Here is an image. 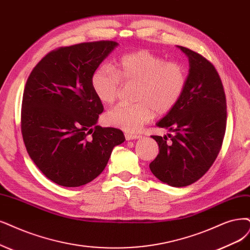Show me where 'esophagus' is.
<instances>
[{
  "instance_id": "esophagus-1",
  "label": "esophagus",
  "mask_w": 250,
  "mask_h": 250,
  "mask_svg": "<svg viewBox=\"0 0 250 250\" xmlns=\"http://www.w3.org/2000/svg\"><path fill=\"white\" fill-rule=\"evenodd\" d=\"M125 137L126 140H135V139H139L140 135L131 134V133H125Z\"/></svg>"
}]
</instances>
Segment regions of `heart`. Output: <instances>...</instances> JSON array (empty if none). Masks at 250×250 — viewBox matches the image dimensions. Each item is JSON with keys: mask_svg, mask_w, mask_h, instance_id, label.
I'll use <instances>...</instances> for the list:
<instances>
[{"mask_svg": "<svg viewBox=\"0 0 250 250\" xmlns=\"http://www.w3.org/2000/svg\"><path fill=\"white\" fill-rule=\"evenodd\" d=\"M188 82L187 71L176 62H166L149 50H138L120 58L115 68L102 66L92 74L90 84L97 99L109 105L118 98L123 83H137L134 104L120 103L109 110V125L137 132L154 113L166 114L177 105Z\"/></svg>", "mask_w": 250, "mask_h": 250, "instance_id": "heart-1", "label": "heart"}]
</instances>
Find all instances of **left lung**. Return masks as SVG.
Instances as JSON below:
<instances>
[{
	"label": "left lung",
	"mask_w": 250,
	"mask_h": 250,
	"mask_svg": "<svg viewBox=\"0 0 250 250\" xmlns=\"http://www.w3.org/2000/svg\"><path fill=\"white\" fill-rule=\"evenodd\" d=\"M189 70L186 89L177 105L156 125L172 134L151 136L160 153L149 164L162 182L182 188L199 180L214 163L227 125V101L223 82L207 59L183 46Z\"/></svg>",
	"instance_id": "8db88e82"
}]
</instances>
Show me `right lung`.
Returning a JSON list of instances; mask_svg holds the SVG:
<instances>
[{"mask_svg":"<svg viewBox=\"0 0 250 250\" xmlns=\"http://www.w3.org/2000/svg\"><path fill=\"white\" fill-rule=\"evenodd\" d=\"M118 43L96 41L50 51L36 64L22 97L21 133L30 158L46 177L77 188L103 172L125 142L115 127L97 125L104 107L90 80Z\"/></svg>","mask_w":250,"mask_h":250,"instance_id":"1","label":"right lung"}]
</instances>
